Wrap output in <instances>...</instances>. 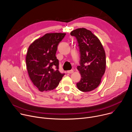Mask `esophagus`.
I'll list each match as a JSON object with an SVG mask.
<instances>
[{
    "mask_svg": "<svg viewBox=\"0 0 132 132\" xmlns=\"http://www.w3.org/2000/svg\"><path fill=\"white\" fill-rule=\"evenodd\" d=\"M73 72V70H69V71H67V73H72Z\"/></svg>",
    "mask_w": 132,
    "mask_h": 132,
    "instance_id": "34e87169",
    "label": "esophagus"
}]
</instances>
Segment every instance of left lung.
Returning a JSON list of instances; mask_svg holds the SVG:
<instances>
[{"label": "left lung", "instance_id": "8db88e82", "mask_svg": "<svg viewBox=\"0 0 132 132\" xmlns=\"http://www.w3.org/2000/svg\"><path fill=\"white\" fill-rule=\"evenodd\" d=\"M70 34L77 38L80 54V65L77 69L81 79L77 86L81 92H90L98 87L105 73V50L98 37L89 30L78 28Z\"/></svg>", "mask_w": 132, "mask_h": 132}]
</instances>
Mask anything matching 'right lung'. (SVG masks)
<instances>
[{"mask_svg":"<svg viewBox=\"0 0 132 132\" xmlns=\"http://www.w3.org/2000/svg\"><path fill=\"white\" fill-rule=\"evenodd\" d=\"M65 33H47L34 41L28 48L26 63L29 77L41 92L55 89L65 75L59 71L55 56L57 46Z\"/></svg>","mask_w":132,"mask_h":132,"instance_id":"obj_1","label":"right lung"}]
</instances>
